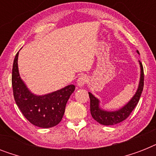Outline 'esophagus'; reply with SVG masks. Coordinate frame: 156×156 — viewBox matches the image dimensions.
Returning <instances> with one entry per match:
<instances>
[{
    "label": "esophagus",
    "instance_id": "1",
    "mask_svg": "<svg viewBox=\"0 0 156 156\" xmlns=\"http://www.w3.org/2000/svg\"><path fill=\"white\" fill-rule=\"evenodd\" d=\"M87 82V77L86 75H82L78 78V80H77V84H78V86L79 87H83V86L85 85Z\"/></svg>",
    "mask_w": 156,
    "mask_h": 156
}]
</instances>
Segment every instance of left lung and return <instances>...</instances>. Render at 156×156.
Masks as SVG:
<instances>
[{"instance_id": "obj_1", "label": "left lung", "mask_w": 156, "mask_h": 156, "mask_svg": "<svg viewBox=\"0 0 156 156\" xmlns=\"http://www.w3.org/2000/svg\"><path fill=\"white\" fill-rule=\"evenodd\" d=\"M137 52L139 54V52L137 50ZM139 66H140V80L138 83V89L136 90L135 94L131 98V100L126 104H125L122 108L117 109L116 111H108L101 108L100 107V100L96 98L95 95H93L90 92H88L90 96V114L95 121L104 126H112L116 125L121 121H125L132 112L136 105L138 104L139 99H140L141 94L143 92V85H144V73H143V64L140 61Z\"/></svg>"}]
</instances>
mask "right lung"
I'll return each mask as SVG.
<instances>
[{"mask_svg":"<svg viewBox=\"0 0 156 156\" xmlns=\"http://www.w3.org/2000/svg\"><path fill=\"white\" fill-rule=\"evenodd\" d=\"M18 52L13 60L12 86L13 97L23 116L30 123L40 128H51L60 123L63 117L66 103L75 86H66L46 95H35L21 78L18 65Z\"/></svg>","mask_w":156,"mask_h":156,"instance_id":"obj_1","label":"right lung"}]
</instances>
